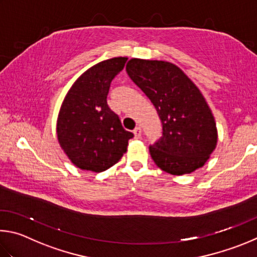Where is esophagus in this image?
<instances>
[{"label":"esophagus","instance_id":"esophagus-1","mask_svg":"<svg viewBox=\"0 0 257 257\" xmlns=\"http://www.w3.org/2000/svg\"><path fill=\"white\" fill-rule=\"evenodd\" d=\"M133 133H134V137H136V139H140L141 136H142V130H141V127H139V126H138V127L134 128Z\"/></svg>","mask_w":257,"mask_h":257}]
</instances>
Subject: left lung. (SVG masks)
<instances>
[{"instance_id": "obj_1", "label": "left lung", "mask_w": 257, "mask_h": 257, "mask_svg": "<svg viewBox=\"0 0 257 257\" xmlns=\"http://www.w3.org/2000/svg\"><path fill=\"white\" fill-rule=\"evenodd\" d=\"M126 72L154 103L163 123V138L150 147L155 164L176 176L201 168L217 147L218 130L200 89L170 62L131 58Z\"/></svg>"}]
</instances>
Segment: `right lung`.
<instances>
[{"instance_id": "add662e5", "label": "right lung", "mask_w": 257, "mask_h": 257, "mask_svg": "<svg viewBox=\"0 0 257 257\" xmlns=\"http://www.w3.org/2000/svg\"><path fill=\"white\" fill-rule=\"evenodd\" d=\"M127 57H112L83 72L65 94L56 121L61 149L76 167L101 173L118 163L133 133L107 105L110 82Z\"/></svg>"}]
</instances>
